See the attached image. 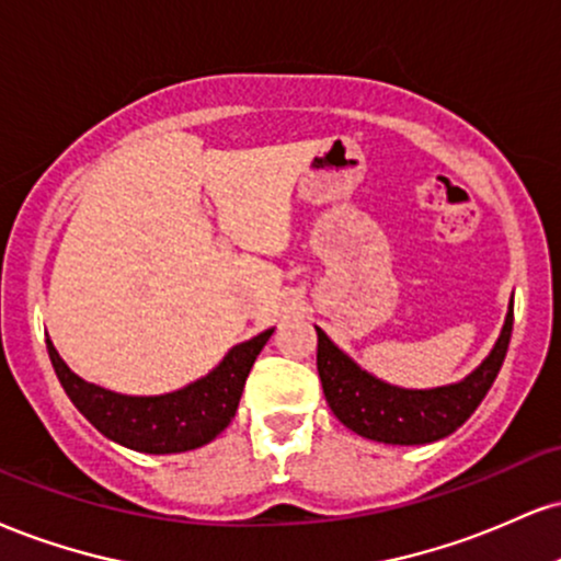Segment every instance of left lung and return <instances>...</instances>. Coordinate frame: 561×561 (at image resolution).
<instances>
[{
  "mask_svg": "<svg viewBox=\"0 0 561 561\" xmlns=\"http://www.w3.org/2000/svg\"><path fill=\"white\" fill-rule=\"evenodd\" d=\"M512 321L515 316L510 302L502 334L489 357L462 381L434 389H402L376 379L316 327L319 334L316 366H319L323 397L332 413L357 436L381 444H400V447L438 442L455 434L483 402L507 355Z\"/></svg>",
  "mask_w": 561,
  "mask_h": 561,
  "instance_id": "1",
  "label": "left lung"
}]
</instances>
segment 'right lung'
I'll use <instances>...</instances> for the list:
<instances>
[{"instance_id": "add662e5", "label": "right lung", "mask_w": 561, "mask_h": 561, "mask_svg": "<svg viewBox=\"0 0 561 561\" xmlns=\"http://www.w3.org/2000/svg\"><path fill=\"white\" fill-rule=\"evenodd\" d=\"M272 334L274 329H266L253 340L240 342L204 379L159 397L117 394L88 383L67 368L49 340L46 350L67 397L101 434L146 455H178L204 447L229 426L238 413L248 374Z\"/></svg>"}]
</instances>
